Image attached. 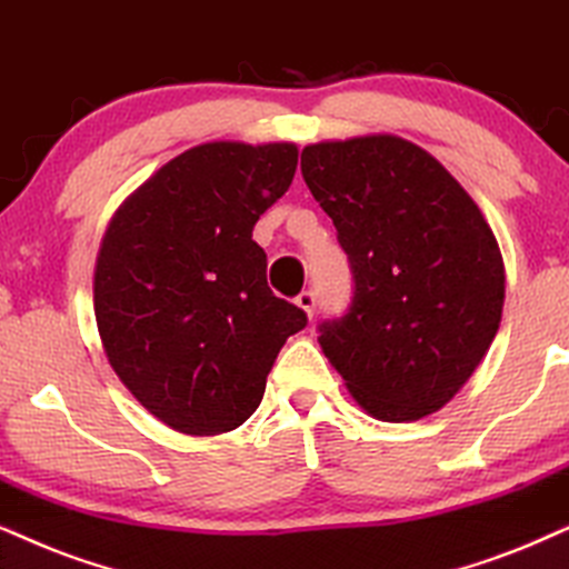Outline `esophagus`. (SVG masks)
Masks as SVG:
<instances>
[{
    "instance_id": "esophagus-1",
    "label": "esophagus",
    "mask_w": 569,
    "mask_h": 569,
    "mask_svg": "<svg viewBox=\"0 0 569 569\" xmlns=\"http://www.w3.org/2000/svg\"><path fill=\"white\" fill-rule=\"evenodd\" d=\"M297 305L301 307V309H305V312L309 315V318H312V315H315V309H318V293H315V291H301L299 293V297H297Z\"/></svg>"
}]
</instances>
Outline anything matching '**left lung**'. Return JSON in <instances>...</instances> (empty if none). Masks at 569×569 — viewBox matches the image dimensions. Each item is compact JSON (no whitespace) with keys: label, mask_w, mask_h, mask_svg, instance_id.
Masks as SVG:
<instances>
[{"label":"left lung","mask_w":569,"mask_h":569,"mask_svg":"<svg viewBox=\"0 0 569 569\" xmlns=\"http://www.w3.org/2000/svg\"><path fill=\"white\" fill-rule=\"evenodd\" d=\"M301 176L333 220L355 293L320 347L365 412L441 409L476 372L505 307V260L478 204L399 136L305 147Z\"/></svg>","instance_id":"obj_1"}]
</instances>
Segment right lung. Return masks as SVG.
<instances>
[{
	"mask_svg": "<svg viewBox=\"0 0 569 569\" xmlns=\"http://www.w3.org/2000/svg\"><path fill=\"white\" fill-rule=\"evenodd\" d=\"M293 143L212 141L178 154L120 207L93 272L107 359L178 433L218 436L260 407L268 372L307 312L268 286L251 241L289 191Z\"/></svg>",
	"mask_w": 569,
	"mask_h": 569,
	"instance_id": "obj_1",
	"label": "right lung"
}]
</instances>
